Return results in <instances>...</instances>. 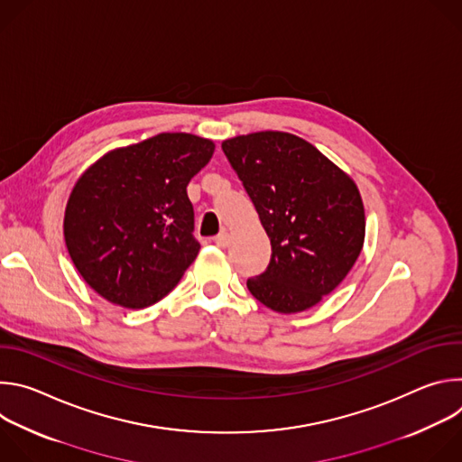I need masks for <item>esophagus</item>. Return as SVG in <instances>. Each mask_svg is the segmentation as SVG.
Instances as JSON below:
<instances>
[{
    "mask_svg": "<svg viewBox=\"0 0 462 462\" xmlns=\"http://www.w3.org/2000/svg\"><path fill=\"white\" fill-rule=\"evenodd\" d=\"M216 245L221 248H226L230 245V236L226 232H221L216 236Z\"/></svg>",
    "mask_w": 462,
    "mask_h": 462,
    "instance_id": "1",
    "label": "esophagus"
}]
</instances>
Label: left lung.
<instances>
[{
  "label": "left lung",
  "instance_id": "left-lung-1",
  "mask_svg": "<svg viewBox=\"0 0 462 462\" xmlns=\"http://www.w3.org/2000/svg\"><path fill=\"white\" fill-rule=\"evenodd\" d=\"M221 148L273 246L265 273L246 280L250 294L283 314L316 305L342 283L364 245L355 182L312 144L282 131Z\"/></svg>",
  "mask_w": 462,
  "mask_h": 462
}]
</instances>
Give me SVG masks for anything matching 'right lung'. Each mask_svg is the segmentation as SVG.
Segmentation results:
<instances>
[{"label":"right lung","instance_id":"obj_1","mask_svg":"<svg viewBox=\"0 0 462 462\" xmlns=\"http://www.w3.org/2000/svg\"><path fill=\"white\" fill-rule=\"evenodd\" d=\"M214 143L161 134L107 153L77 182L63 219L75 267L102 298L143 309L162 300L201 248L186 186Z\"/></svg>","mask_w":462,"mask_h":462}]
</instances>
